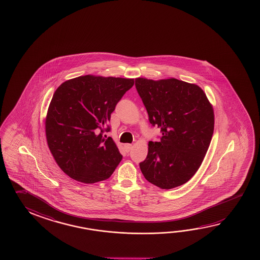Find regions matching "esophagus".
<instances>
[{
	"mask_svg": "<svg viewBox=\"0 0 260 260\" xmlns=\"http://www.w3.org/2000/svg\"><path fill=\"white\" fill-rule=\"evenodd\" d=\"M132 148H133V145H132V144H129V143H126V144H124V149H125V151L127 152H129V151L132 150Z\"/></svg>",
	"mask_w": 260,
	"mask_h": 260,
	"instance_id": "esophagus-1",
	"label": "esophagus"
}]
</instances>
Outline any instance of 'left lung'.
<instances>
[{
  "label": "left lung",
  "mask_w": 260,
  "mask_h": 260,
  "mask_svg": "<svg viewBox=\"0 0 260 260\" xmlns=\"http://www.w3.org/2000/svg\"><path fill=\"white\" fill-rule=\"evenodd\" d=\"M149 121L161 128L160 142H149L140 168L146 180L162 189L191 178L205 157L214 128V113L203 90L177 79H135Z\"/></svg>",
  "instance_id": "8db88e82"
}]
</instances>
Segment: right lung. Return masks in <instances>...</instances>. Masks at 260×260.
I'll return each instance as SVG.
<instances>
[{
    "instance_id": "add662e5",
    "label": "right lung",
    "mask_w": 260,
    "mask_h": 260,
    "mask_svg": "<svg viewBox=\"0 0 260 260\" xmlns=\"http://www.w3.org/2000/svg\"><path fill=\"white\" fill-rule=\"evenodd\" d=\"M134 79L84 75L55 91L46 118L49 150L60 169L85 184L108 179L122 160L108 122Z\"/></svg>"
}]
</instances>
